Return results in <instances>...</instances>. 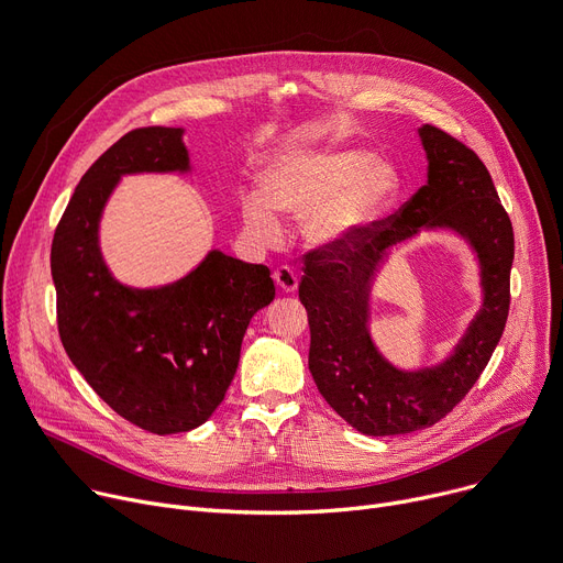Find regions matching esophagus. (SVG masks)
Wrapping results in <instances>:
<instances>
[{
  "mask_svg": "<svg viewBox=\"0 0 563 563\" xmlns=\"http://www.w3.org/2000/svg\"><path fill=\"white\" fill-rule=\"evenodd\" d=\"M274 280H276V285H278L283 291H296V287H298V276H296L294 269L287 267V265H283V267H278V269L274 272Z\"/></svg>",
  "mask_w": 563,
  "mask_h": 563,
  "instance_id": "obj_1",
  "label": "esophagus"
}]
</instances>
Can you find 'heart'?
Masks as SVG:
<instances>
[{
  "mask_svg": "<svg viewBox=\"0 0 563 563\" xmlns=\"http://www.w3.org/2000/svg\"><path fill=\"white\" fill-rule=\"evenodd\" d=\"M263 188L265 195L251 190L242 197L244 227L253 240L274 244L280 238L276 208L294 218L310 213L305 235L334 249L360 238L395 207L401 175L373 150L343 145L283 157L267 168Z\"/></svg>",
  "mask_w": 563,
  "mask_h": 563,
  "instance_id": "1",
  "label": "heart"
}]
</instances>
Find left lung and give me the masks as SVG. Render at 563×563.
Returning <instances> with one entry per match:
<instances>
[{
	"label": "left lung",
	"instance_id": "left-lung-1",
	"mask_svg": "<svg viewBox=\"0 0 563 563\" xmlns=\"http://www.w3.org/2000/svg\"><path fill=\"white\" fill-rule=\"evenodd\" d=\"M418 132L429 159L427 184L356 240L310 251L298 285L310 321L317 388L366 435L413 433L451 413L485 371L509 312L515 231L485 164L440 128L422 125ZM422 228H449L471 242L482 267L484 305L442 365L399 372L369 339V287L389 246Z\"/></svg>",
	"mask_w": 563,
	"mask_h": 563
}]
</instances>
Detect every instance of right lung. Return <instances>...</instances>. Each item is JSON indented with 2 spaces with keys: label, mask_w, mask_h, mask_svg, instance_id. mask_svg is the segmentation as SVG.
Masks as SVG:
<instances>
[{
  "label": "right lung",
  "mask_w": 563,
  "mask_h": 563,
  "mask_svg": "<svg viewBox=\"0 0 563 563\" xmlns=\"http://www.w3.org/2000/svg\"><path fill=\"white\" fill-rule=\"evenodd\" d=\"M181 128H139L100 155L76 186L51 244L58 332L71 364L112 411L168 435L207 422L240 362L251 317L276 296L265 265L211 251L188 276L155 289L121 285L98 224L123 175L188 173Z\"/></svg>",
  "instance_id": "right-lung-1"
}]
</instances>
